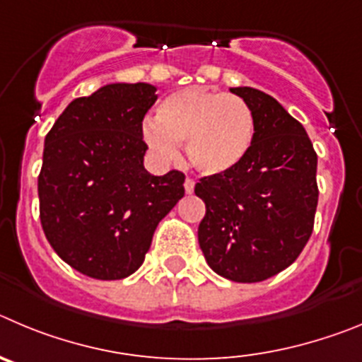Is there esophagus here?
I'll return each instance as SVG.
<instances>
[{"mask_svg": "<svg viewBox=\"0 0 362 362\" xmlns=\"http://www.w3.org/2000/svg\"><path fill=\"white\" fill-rule=\"evenodd\" d=\"M184 187H185V193H187V194L193 193V191H194V180H193V178H185Z\"/></svg>", "mask_w": 362, "mask_h": 362, "instance_id": "34e87169", "label": "esophagus"}]
</instances>
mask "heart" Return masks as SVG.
I'll return each instance as SVG.
<instances>
[{"label": "heart", "instance_id": "obj_1", "mask_svg": "<svg viewBox=\"0 0 362 362\" xmlns=\"http://www.w3.org/2000/svg\"><path fill=\"white\" fill-rule=\"evenodd\" d=\"M144 141L160 158L177 157L185 142L189 164L204 175L233 171L247 157L256 120L242 97L191 86L169 93L158 106L157 120L144 122Z\"/></svg>", "mask_w": 362, "mask_h": 362}]
</instances>
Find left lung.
<instances>
[{
    "label": "left lung",
    "instance_id": "8db88e82",
    "mask_svg": "<svg viewBox=\"0 0 362 362\" xmlns=\"http://www.w3.org/2000/svg\"><path fill=\"white\" fill-rule=\"evenodd\" d=\"M230 92L250 106L256 132L242 164L194 185L205 202L198 243L221 278L256 283L292 265L307 245L317 209V155L274 97L249 86Z\"/></svg>",
    "mask_w": 362,
    "mask_h": 362
}]
</instances>
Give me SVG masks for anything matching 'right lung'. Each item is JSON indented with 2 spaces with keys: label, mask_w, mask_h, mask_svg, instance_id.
<instances>
[{
  "label": "right lung",
  "mask_w": 362,
  "mask_h": 362,
  "mask_svg": "<svg viewBox=\"0 0 362 362\" xmlns=\"http://www.w3.org/2000/svg\"><path fill=\"white\" fill-rule=\"evenodd\" d=\"M148 83H115L74 99L45 136L39 218L63 262L95 279L142 265L158 221L184 197V173L144 168L142 120L157 100Z\"/></svg>",
  "instance_id": "right-lung-1"
}]
</instances>
